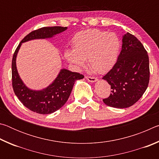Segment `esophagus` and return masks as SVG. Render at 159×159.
I'll return each instance as SVG.
<instances>
[{
  "label": "esophagus",
  "mask_w": 159,
  "mask_h": 159,
  "mask_svg": "<svg viewBox=\"0 0 159 159\" xmlns=\"http://www.w3.org/2000/svg\"><path fill=\"white\" fill-rule=\"evenodd\" d=\"M86 79H87L88 81L89 82H91V83H95L96 82L97 80H98V79H95V78L94 77H90V76H86Z\"/></svg>",
  "instance_id": "esophagus-1"
}]
</instances>
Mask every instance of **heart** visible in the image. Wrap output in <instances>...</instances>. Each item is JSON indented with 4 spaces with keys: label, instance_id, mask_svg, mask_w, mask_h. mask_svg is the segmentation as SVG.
Wrapping results in <instances>:
<instances>
[{
    "label": "heart",
    "instance_id": "heart-1",
    "mask_svg": "<svg viewBox=\"0 0 159 159\" xmlns=\"http://www.w3.org/2000/svg\"><path fill=\"white\" fill-rule=\"evenodd\" d=\"M120 41L116 34L98 29L78 33L71 41L72 50L67 49L64 56L77 68L85 66V60L97 73L104 74L112 68L117 60Z\"/></svg>",
    "mask_w": 159,
    "mask_h": 159
}]
</instances>
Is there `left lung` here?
<instances>
[{
    "label": "left lung",
    "mask_w": 159,
    "mask_h": 159,
    "mask_svg": "<svg viewBox=\"0 0 159 159\" xmlns=\"http://www.w3.org/2000/svg\"><path fill=\"white\" fill-rule=\"evenodd\" d=\"M121 51L116 63L102 79L111 85L107 106L128 108L143 95L149 81V61L147 52L141 42L127 32L123 36Z\"/></svg>",
    "instance_id": "left-lung-1"
}]
</instances>
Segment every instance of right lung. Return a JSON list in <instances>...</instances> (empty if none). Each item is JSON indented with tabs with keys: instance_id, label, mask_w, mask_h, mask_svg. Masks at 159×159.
<instances>
[{
	"instance_id": "add662e5",
	"label": "right lung",
	"mask_w": 159,
	"mask_h": 159,
	"mask_svg": "<svg viewBox=\"0 0 159 159\" xmlns=\"http://www.w3.org/2000/svg\"><path fill=\"white\" fill-rule=\"evenodd\" d=\"M67 27L50 26L35 30L26 36L16 49L12 61V88L20 101L31 111L41 114H49L60 109L70 96L75 82L84 76L77 72L61 69L56 79L42 90L28 88L21 80L17 69V56L24 43L36 39H52L56 35L66 31Z\"/></svg>"
}]
</instances>
